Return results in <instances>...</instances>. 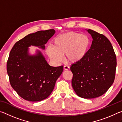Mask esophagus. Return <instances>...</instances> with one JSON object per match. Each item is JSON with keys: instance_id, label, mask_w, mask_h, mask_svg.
Here are the masks:
<instances>
[{"instance_id": "1", "label": "esophagus", "mask_w": 122, "mask_h": 122, "mask_svg": "<svg viewBox=\"0 0 122 122\" xmlns=\"http://www.w3.org/2000/svg\"><path fill=\"white\" fill-rule=\"evenodd\" d=\"M69 66H64V67H63V68H64V69L65 70H66V71H67V70H68L69 69Z\"/></svg>"}]
</instances>
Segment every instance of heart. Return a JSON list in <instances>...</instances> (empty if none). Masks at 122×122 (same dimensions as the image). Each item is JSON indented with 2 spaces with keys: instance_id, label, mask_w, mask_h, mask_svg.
Wrapping results in <instances>:
<instances>
[{
  "instance_id": "heart-1",
  "label": "heart",
  "mask_w": 122,
  "mask_h": 122,
  "mask_svg": "<svg viewBox=\"0 0 122 122\" xmlns=\"http://www.w3.org/2000/svg\"><path fill=\"white\" fill-rule=\"evenodd\" d=\"M89 46L90 40L87 36L71 32L55 38L53 42V47L48 46L46 52L54 62H61L63 61V56L66 55L68 61L76 63L85 57Z\"/></svg>"
}]
</instances>
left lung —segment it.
<instances>
[{
	"mask_svg": "<svg viewBox=\"0 0 122 122\" xmlns=\"http://www.w3.org/2000/svg\"><path fill=\"white\" fill-rule=\"evenodd\" d=\"M92 41L84 58L71 65V84L80 97H98L107 92L114 81L116 56L110 41L104 35L88 30Z\"/></svg>",
	"mask_w": 122,
	"mask_h": 122,
	"instance_id": "obj_1",
	"label": "left lung"
}]
</instances>
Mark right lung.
<instances>
[{
	"label": "right lung",
	"instance_id": "add662e5",
	"mask_svg": "<svg viewBox=\"0 0 122 122\" xmlns=\"http://www.w3.org/2000/svg\"><path fill=\"white\" fill-rule=\"evenodd\" d=\"M55 33L52 29L28 34L16 42L10 51L7 62L10 84L24 100L38 102L48 97L62 73L63 66H49L40 51L33 55L28 53L30 46L45 49Z\"/></svg>",
	"mask_w": 122,
	"mask_h": 122
}]
</instances>
